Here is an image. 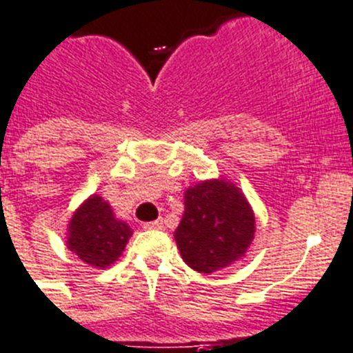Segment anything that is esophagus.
I'll use <instances>...</instances> for the list:
<instances>
[{"label": "esophagus", "instance_id": "esophagus-1", "mask_svg": "<svg viewBox=\"0 0 353 353\" xmlns=\"http://www.w3.org/2000/svg\"><path fill=\"white\" fill-rule=\"evenodd\" d=\"M161 228H163V220H154V222L143 223V229H149V231H152V229H161Z\"/></svg>", "mask_w": 353, "mask_h": 353}]
</instances>
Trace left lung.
<instances>
[{
  "label": "left lung",
  "instance_id": "8db88e82",
  "mask_svg": "<svg viewBox=\"0 0 353 353\" xmlns=\"http://www.w3.org/2000/svg\"><path fill=\"white\" fill-rule=\"evenodd\" d=\"M256 216L241 190L225 179H208L185 192V213L174 238L183 261L213 274L241 259L254 240Z\"/></svg>",
  "mask_w": 353,
  "mask_h": 353
}]
</instances>
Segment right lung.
<instances>
[{"mask_svg": "<svg viewBox=\"0 0 353 353\" xmlns=\"http://www.w3.org/2000/svg\"><path fill=\"white\" fill-rule=\"evenodd\" d=\"M133 231L113 214L99 195H90L74 211L67 229V249L94 268H108L124 252Z\"/></svg>", "mask_w": 353, "mask_h": 353, "instance_id": "obj_1", "label": "right lung"}]
</instances>
